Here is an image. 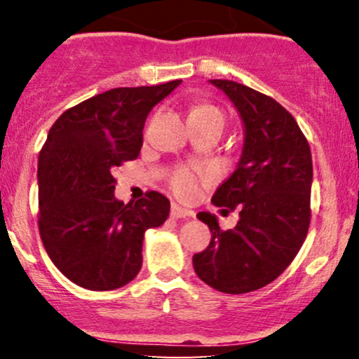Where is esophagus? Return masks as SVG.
I'll return each instance as SVG.
<instances>
[{
	"label": "esophagus",
	"instance_id": "1",
	"mask_svg": "<svg viewBox=\"0 0 359 359\" xmlns=\"http://www.w3.org/2000/svg\"><path fill=\"white\" fill-rule=\"evenodd\" d=\"M170 216L175 217V219H182V217H194V211H191V209L180 208L179 204H172Z\"/></svg>",
	"mask_w": 359,
	"mask_h": 359
}]
</instances>
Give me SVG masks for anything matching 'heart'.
<instances>
[{
    "mask_svg": "<svg viewBox=\"0 0 359 359\" xmlns=\"http://www.w3.org/2000/svg\"><path fill=\"white\" fill-rule=\"evenodd\" d=\"M189 118L208 119V121L219 123L221 126H224V113L212 104L194 106L191 111V116ZM168 184H170V189L174 191L177 197H180V199H185V201H191L194 197H197L201 187H203L204 184H208V175L182 165V167H177L175 170L172 172Z\"/></svg>",
    "mask_w": 359,
    "mask_h": 359,
    "instance_id": "heart-1",
    "label": "heart"
}]
</instances>
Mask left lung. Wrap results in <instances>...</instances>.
Returning a JSON list of instances; mask_svg holds the SVG:
<instances>
[{
    "label": "left lung",
    "instance_id": "8db88e82",
    "mask_svg": "<svg viewBox=\"0 0 359 359\" xmlns=\"http://www.w3.org/2000/svg\"><path fill=\"white\" fill-rule=\"evenodd\" d=\"M211 82L224 90L245 123L238 168L212 196L217 208H240V221L224 231L212 214H197L212 238L192 263L209 287L248 294L283 273L306 240L312 212L311 147L295 118L273 97L234 81Z\"/></svg>",
    "mask_w": 359,
    "mask_h": 359
}]
</instances>
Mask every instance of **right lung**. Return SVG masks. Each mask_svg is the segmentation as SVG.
<instances>
[{
	"mask_svg": "<svg viewBox=\"0 0 359 359\" xmlns=\"http://www.w3.org/2000/svg\"><path fill=\"white\" fill-rule=\"evenodd\" d=\"M182 81L109 89L53 123L39 156V231L53 265L76 285L114 290L142 269L143 234L163 224L170 203L148 191L114 197V167L135 160L151 108Z\"/></svg>",
	"mask_w": 359,
	"mask_h": 359,
	"instance_id": "1",
	"label": "right lung"
}]
</instances>
